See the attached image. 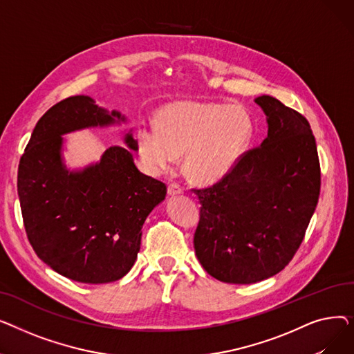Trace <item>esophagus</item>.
Wrapping results in <instances>:
<instances>
[{"instance_id": "34e87169", "label": "esophagus", "mask_w": 354, "mask_h": 354, "mask_svg": "<svg viewBox=\"0 0 354 354\" xmlns=\"http://www.w3.org/2000/svg\"><path fill=\"white\" fill-rule=\"evenodd\" d=\"M183 189L179 187L178 183H171L169 187H167V195L169 196H178V195H182Z\"/></svg>"}]
</instances>
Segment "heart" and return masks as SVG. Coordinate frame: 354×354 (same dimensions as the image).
Wrapping results in <instances>:
<instances>
[{"label": "heart", "mask_w": 354, "mask_h": 354, "mask_svg": "<svg viewBox=\"0 0 354 354\" xmlns=\"http://www.w3.org/2000/svg\"><path fill=\"white\" fill-rule=\"evenodd\" d=\"M155 128L140 127L136 151L151 175L171 171L183 155V172L192 182L212 185L225 178L248 149L254 122L235 104L178 100L160 107Z\"/></svg>", "instance_id": "obj_1"}]
</instances>
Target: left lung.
Returning a JSON list of instances; mask_svg holds the SVG:
<instances>
[{"mask_svg": "<svg viewBox=\"0 0 354 354\" xmlns=\"http://www.w3.org/2000/svg\"><path fill=\"white\" fill-rule=\"evenodd\" d=\"M268 133L214 187L196 191L194 236L201 266L228 284H254L280 272L304 238L320 195L317 146L307 119L272 96L254 100Z\"/></svg>", "mask_w": 354, "mask_h": 354, "instance_id": "8db88e82", "label": "left lung"}]
</instances>
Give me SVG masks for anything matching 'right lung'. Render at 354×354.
Segmentation results:
<instances>
[{
    "label": "right lung",
    "mask_w": 354,
    "mask_h": 354,
    "mask_svg": "<svg viewBox=\"0 0 354 354\" xmlns=\"http://www.w3.org/2000/svg\"><path fill=\"white\" fill-rule=\"evenodd\" d=\"M88 96H73L37 122L18 165L17 189L30 244L55 272L86 284L113 283L133 267L147 215L166 185L142 174L133 160L132 129L126 147L110 146L80 169L64 162L63 138L88 127L126 123Z\"/></svg>",
    "instance_id": "1"
}]
</instances>
